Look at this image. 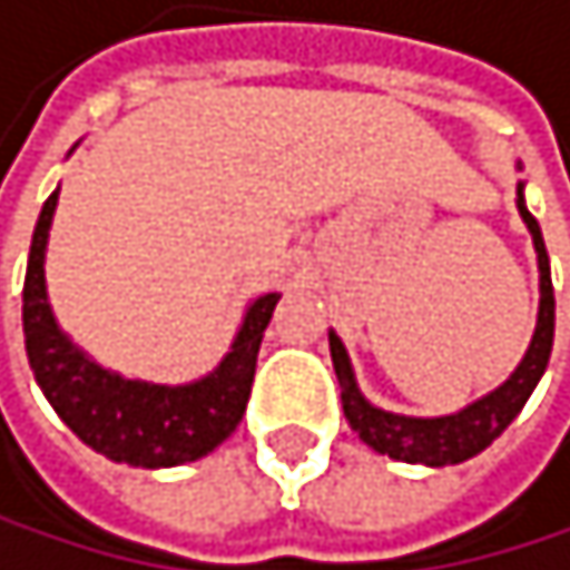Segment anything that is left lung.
Here are the masks:
<instances>
[{"instance_id":"8db88e82","label":"left lung","mask_w":570,"mask_h":570,"mask_svg":"<svg viewBox=\"0 0 570 570\" xmlns=\"http://www.w3.org/2000/svg\"><path fill=\"white\" fill-rule=\"evenodd\" d=\"M522 187L525 184L515 187V208L522 215L529 236H533L537 267H540V309H537L533 341H529L522 362L498 390H491L481 400H473V404L452 411V414H442V417H411V414L383 411L372 404V400H365V393L358 390L347 347L331 331V358H334V372L341 383L344 417L368 449L383 452L390 460L421 463V466L463 463V460L476 456V452H484L501 432H505L515 421V414L525 407L529 393L537 390L540 376L547 372V362H550V347H553V285H550V257L543 247V233H540V223L525 208Z\"/></svg>"}]
</instances>
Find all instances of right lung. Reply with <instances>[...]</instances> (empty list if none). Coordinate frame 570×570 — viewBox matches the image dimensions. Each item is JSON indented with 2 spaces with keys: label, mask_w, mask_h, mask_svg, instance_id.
<instances>
[{
  "label": "right lung",
  "mask_w": 570,
  "mask_h": 570,
  "mask_svg": "<svg viewBox=\"0 0 570 570\" xmlns=\"http://www.w3.org/2000/svg\"><path fill=\"white\" fill-rule=\"evenodd\" d=\"M55 208L58 190L37 215L23 282V337L37 386L55 414L114 463L159 470L208 456L236 432L247 411L257 352L282 292H264L247 306L229 352L208 376L180 386L125 380L121 372L97 365L55 320L45 282Z\"/></svg>",
  "instance_id": "add662e5"
}]
</instances>
